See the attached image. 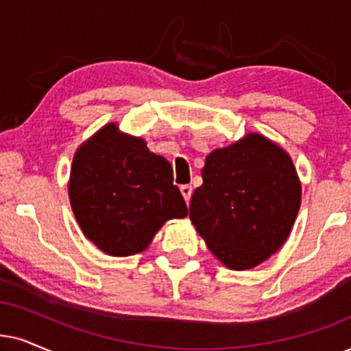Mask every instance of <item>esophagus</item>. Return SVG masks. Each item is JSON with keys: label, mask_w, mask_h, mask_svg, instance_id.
I'll return each mask as SVG.
<instances>
[{"label": "esophagus", "mask_w": 351, "mask_h": 351, "mask_svg": "<svg viewBox=\"0 0 351 351\" xmlns=\"http://www.w3.org/2000/svg\"><path fill=\"white\" fill-rule=\"evenodd\" d=\"M181 194H183L184 201H186V202H189L191 194H193V188H191L189 184H183V186H181Z\"/></svg>", "instance_id": "34e87169"}]
</instances>
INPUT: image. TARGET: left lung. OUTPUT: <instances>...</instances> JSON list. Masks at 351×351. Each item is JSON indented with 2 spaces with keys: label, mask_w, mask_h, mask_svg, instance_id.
<instances>
[{
  "label": "left lung",
  "mask_w": 351,
  "mask_h": 351,
  "mask_svg": "<svg viewBox=\"0 0 351 351\" xmlns=\"http://www.w3.org/2000/svg\"><path fill=\"white\" fill-rule=\"evenodd\" d=\"M189 219L208 250L233 270L252 269L280 250L301 202V184L285 150L250 134L206 157Z\"/></svg>",
  "instance_id": "left-lung-1"
}]
</instances>
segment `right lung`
<instances>
[{"instance_id": "add662e5", "label": "right lung", "mask_w": 351, "mask_h": 351, "mask_svg": "<svg viewBox=\"0 0 351 351\" xmlns=\"http://www.w3.org/2000/svg\"><path fill=\"white\" fill-rule=\"evenodd\" d=\"M69 201L84 234L110 256L144 251L167 220L188 215L170 162L117 124L76 152Z\"/></svg>"}]
</instances>
